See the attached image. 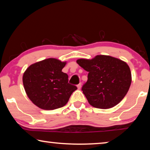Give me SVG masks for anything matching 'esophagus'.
Masks as SVG:
<instances>
[{
    "label": "esophagus",
    "mask_w": 150,
    "mask_h": 150,
    "mask_svg": "<svg viewBox=\"0 0 150 150\" xmlns=\"http://www.w3.org/2000/svg\"><path fill=\"white\" fill-rule=\"evenodd\" d=\"M77 86V88L79 89H81V83H79L78 84Z\"/></svg>",
    "instance_id": "1"
}]
</instances>
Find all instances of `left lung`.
I'll use <instances>...</instances> for the list:
<instances>
[{"label": "left lung", "instance_id": "1", "mask_svg": "<svg viewBox=\"0 0 150 150\" xmlns=\"http://www.w3.org/2000/svg\"><path fill=\"white\" fill-rule=\"evenodd\" d=\"M77 64L88 72L82 91L89 104L98 108H112L123 99L131 83L130 68L126 62L106 55L92 59H78Z\"/></svg>", "mask_w": 150, "mask_h": 150}]
</instances>
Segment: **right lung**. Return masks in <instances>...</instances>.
<instances>
[{
  "label": "right lung",
  "instance_id": "right-lung-1",
  "mask_svg": "<svg viewBox=\"0 0 150 150\" xmlns=\"http://www.w3.org/2000/svg\"><path fill=\"white\" fill-rule=\"evenodd\" d=\"M66 62L47 59L35 62L23 75L25 92L35 106L43 110H54L67 103L77 87L69 83L68 75L62 71Z\"/></svg>",
  "mask_w": 150,
  "mask_h": 150
}]
</instances>
